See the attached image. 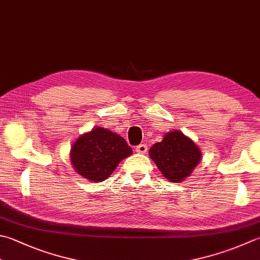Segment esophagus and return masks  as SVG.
<instances>
[{
    "mask_svg": "<svg viewBox=\"0 0 260 260\" xmlns=\"http://www.w3.org/2000/svg\"><path fill=\"white\" fill-rule=\"evenodd\" d=\"M146 151H147V145L146 144H140L139 146H136V152H137V153L144 154Z\"/></svg>",
    "mask_w": 260,
    "mask_h": 260,
    "instance_id": "obj_1",
    "label": "esophagus"
}]
</instances>
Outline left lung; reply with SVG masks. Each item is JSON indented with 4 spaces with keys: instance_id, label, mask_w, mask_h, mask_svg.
<instances>
[{
    "instance_id": "left-lung-1",
    "label": "left lung",
    "mask_w": 260,
    "mask_h": 260,
    "mask_svg": "<svg viewBox=\"0 0 260 260\" xmlns=\"http://www.w3.org/2000/svg\"><path fill=\"white\" fill-rule=\"evenodd\" d=\"M149 154L164 177L175 184L189 177L202 159L200 147L178 129L166 133L161 142L151 147Z\"/></svg>"
}]
</instances>
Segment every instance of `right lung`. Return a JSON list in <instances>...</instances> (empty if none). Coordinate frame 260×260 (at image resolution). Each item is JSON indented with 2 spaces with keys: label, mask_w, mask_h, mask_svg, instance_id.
<instances>
[{
  "label": "right lung",
  "mask_w": 260,
  "mask_h": 260,
  "mask_svg": "<svg viewBox=\"0 0 260 260\" xmlns=\"http://www.w3.org/2000/svg\"><path fill=\"white\" fill-rule=\"evenodd\" d=\"M132 153L120 135L104 127H93L73 142L70 159L76 174L90 181L101 182Z\"/></svg>",
  "instance_id": "1"
}]
</instances>
